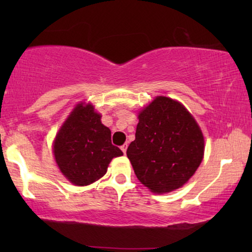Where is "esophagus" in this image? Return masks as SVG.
I'll return each mask as SVG.
<instances>
[{
    "mask_svg": "<svg viewBox=\"0 0 252 252\" xmlns=\"http://www.w3.org/2000/svg\"><path fill=\"white\" fill-rule=\"evenodd\" d=\"M120 149L123 150L124 154H126V150H127V143H124L122 147H120Z\"/></svg>",
    "mask_w": 252,
    "mask_h": 252,
    "instance_id": "obj_1",
    "label": "esophagus"
}]
</instances>
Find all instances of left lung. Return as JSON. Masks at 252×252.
I'll return each mask as SVG.
<instances>
[{"instance_id": "left-lung-1", "label": "left lung", "mask_w": 252, "mask_h": 252, "mask_svg": "<svg viewBox=\"0 0 252 252\" xmlns=\"http://www.w3.org/2000/svg\"><path fill=\"white\" fill-rule=\"evenodd\" d=\"M127 157L137 179L153 192L184 186L203 159L204 137L184 105L158 96L139 115Z\"/></svg>"}]
</instances>
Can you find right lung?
Listing matches in <instances>:
<instances>
[{
  "label": "right lung",
  "mask_w": 252,
  "mask_h": 252,
  "mask_svg": "<svg viewBox=\"0 0 252 252\" xmlns=\"http://www.w3.org/2000/svg\"><path fill=\"white\" fill-rule=\"evenodd\" d=\"M56 163L68 181L91 185L106 173L113 157L123 151L111 143V130L101 123L92 104H78L62 126L54 143Z\"/></svg>",
  "instance_id": "add662e5"
}]
</instances>
